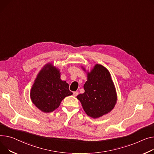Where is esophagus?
<instances>
[{
    "label": "esophagus",
    "instance_id": "obj_1",
    "mask_svg": "<svg viewBox=\"0 0 154 154\" xmlns=\"http://www.w3.org/2000/svg\"><path fill=\"white\" fill-rule=\"evenodd\" d=\"M78 94H79L78 91H74V92H73V95H74V97H77V96L78 95Z\"/></svg>",
    "mask_w": 154,
    "mask_h": 154
}]
</instances>
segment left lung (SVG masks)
Here are the masks:
<instances>
[{
  "mask_svg": "<svg viewBox=\"0 0 154 154\" xmlns=\"http://www.w3.org/2000/svg\"><path fill=\"white\" fill-rule=\"evenodd\" d=\"M84 88V93L77 98L88 116L98 118L114 108L117 101L116 91L109 72L104 66L96 64L90 72H87Z\"/></svg>",
  "mask_w": 154,
  "mask_h": 154,
  "instance_id": "1",
  "label": "left lung"
}]
</instances>
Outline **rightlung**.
<instances>
[{
  "label": "right lung",
  "instance_id": "add662e5",
  "mask_svg": "<svg viewBox=\"0 0 154 154\" xmlns=\"http://www.w3.org/2000/svg\"><path fill=\"white\" fill-rule=\"evenodd\" d=\"M72 95L69 84L60 79L59 69L51 63L39 71L30 91L33 103L45 112L54 111L65 97Z\"/></svg>",
  "mask_w": 154,
  "mask_h": 154
}]
</instances>
